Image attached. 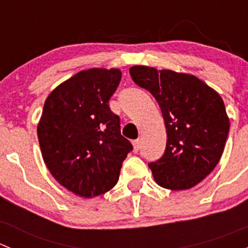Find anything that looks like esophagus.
<instances>
[{
  "instance_id": "obj_1",
  "label": "esophagus",
  "mask_w": 248,
  "mask_h": 248,
  "mask_svg": "<svg viewBox=\"0 0 248 248\" xmlns=\"http://www.w3.org/2000/svg\"><path fill=\"white\" fill-rule=\"evenodd\" d=\"M140 139L133 140V147H134V152H138L140 150Z\"/></svg>"
}]
</instances>
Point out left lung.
Here are the masks:
<instances>
[{
    "mask_svg": "<svg viewBox=\"0 0 248 248\" xmlns=\"http://www.w3.org/2000/svg\"><path fill=\"white\" fill-rule=\"evenodd\" d=\"M129 74L151 92L166 124L163 156L149 163L155 180L174 191L196 186L217 166L229 133L221 96L191 74L146 66L132 67Z\"/></svg>",
    "mask_w": 248,
    "mask_h": 248,
    "instance_id": "8db88e82",
    "label": "left lung"
}]
</instances>
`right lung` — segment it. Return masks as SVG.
<instances>
[{
  "label": "right lung",
  "mask_w": 248,
  "mask_h": 248,
  "mask_svg": "<svg viewBox=\"0 0 248 248\" xmlns=\"http://www.w3.org/2000/svg\"><path fill=\"white\" fill-rule=\"evenodd\" d=\"M120 80L119 69L81 71L44 103L37 128L42 156L55 180L77 196L92 198L111 189L133 150L109 107Z\"/></svg>",
  "instance_id": "1"
}]
</instances>
